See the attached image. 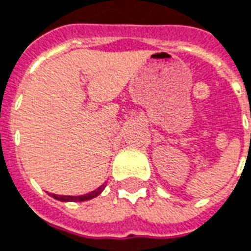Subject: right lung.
<instances>
[{
    "label": "right lung",
    "instance_id": "right-lung-1",
    "mask_svg": "<svg viewBox=\"0 0 251 251\" xmlns=\"http://www.w3.org/2000/svg\"><path fill=\"white\" fill-rule=\"evenodd\" d=\"M105 185H101L99 186L98 189L92 190V192H90V193H87V195H83V196H58V195H50L51 197H54V199L59 200V201H73V202H78V201H87V200H91L94 199V197H97V196H99L103 192V189H104Z\"/></svg>",
    "mask_w": 251,
    "mask_h": 251
}]
</instances>
